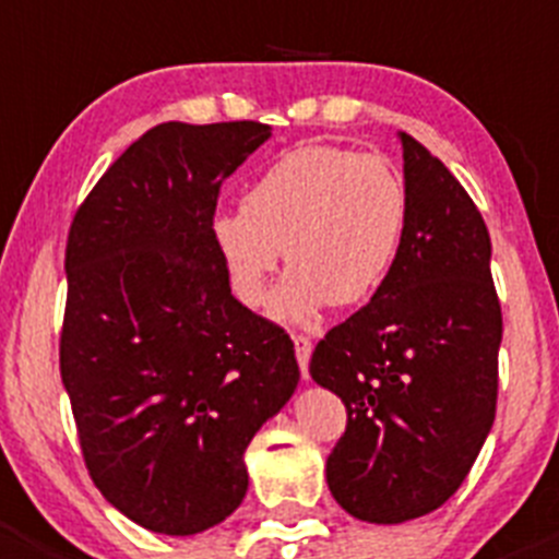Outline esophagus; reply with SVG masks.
I'll use <instances>...</instances> for the list:
<instances>
[{"label":"esophagus","instance_id":"obj_1","mask_svg":"<svg viewBox=\"0 0 559 559\" xmlns=\"http://www.w3.org/2000/svg\"><path fill=\"white\" fill-rule=\"evenodd\" d=\"M292 342H295V356H297V364H300V372H304V378H309L311 338L304 336V333H295V336H292Z\"/></svg>","mask_w":559,"mask_h":559}]
</instances>
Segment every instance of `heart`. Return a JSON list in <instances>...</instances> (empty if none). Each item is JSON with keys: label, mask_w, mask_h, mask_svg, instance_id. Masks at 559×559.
<instances>
[{"label": "heart", "mask_w": 559, "mask_h": 559, "mask_svg": "<svg viewBox=\"0 0 559 559\" xmlns=\"http://www.w3.org/2000/svg\"><path fill=\"white\" fill-rule=\"evenodd\" d=\"M408 226V187L389 162L338 145L281 156L245 195L239 212L212 223L228 284L262 309L281 250L292 273L273 295V314L306 325L322 306H358L383 286Z\"/></svg>", "instance_id": "b5f03b06"}]
</instances>
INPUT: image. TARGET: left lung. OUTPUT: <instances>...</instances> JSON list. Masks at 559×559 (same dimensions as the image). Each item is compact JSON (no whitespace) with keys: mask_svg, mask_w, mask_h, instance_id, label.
Instances as JSON below:
<instances>
[{"mask_svg":"<svg viewBox=\"0 0 559 559\" xmlns=\"http://www.w3.org/2000/svg\"><path fill=\"white\" fill-rule=\"evenodd\" d=\"M400 140L408 226L397 262L309 364L347 408L328 488L369 524L419 519L461 488L499 389L502 306L488 228L444 162L411 134Z\"/></svg>","mask_w":559,"mask_h":559,"instance_id":"1","label":"left lung"}]
</instances>
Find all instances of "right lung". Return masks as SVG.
Returning <instances> with one entry per match:
<instances>
[{
	"instance_id": "obj_1",
	"label": "right lung",
	"mask_w": 559,
	"mask_h": 559,
	"mask_svg": "<svg viewBox=\"0 0 559 559\" xmlns=\"http://www.w3.org/2000/svg\"><path fill=\"white\" fill-rule=\"evenodd\" d=\"M267 123L148 129L76 209L60 374L91 479L162 535L221 524L248 491L245 450L292 397L289 333L245 309L217 253L221 187Z\"/></svg>"
}]
</instances>
